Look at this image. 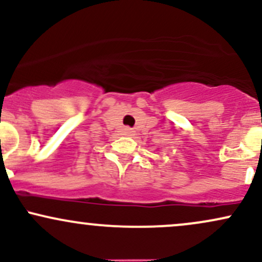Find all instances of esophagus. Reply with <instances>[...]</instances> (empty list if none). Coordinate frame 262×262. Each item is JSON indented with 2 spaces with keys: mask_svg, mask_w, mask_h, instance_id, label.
Listing matches in <instances>:
<instances>
[{
  "mask_svg": "<svg viewBox=\"0 0 262 262\" xmlns=\"http://www.w3.org/2000/svg\"><path fill=\"white\" fill-rule=\"evenodd\" d=\"M124 132H125V134H127V135H133V134H134L133 129L129 128V127H125V128H124Z\"/></svg>",
  "mask_w": 262,
  "mask_h": 262,
  "instance_id": "1",
  "label": "esophagus"
}]
</instances>
